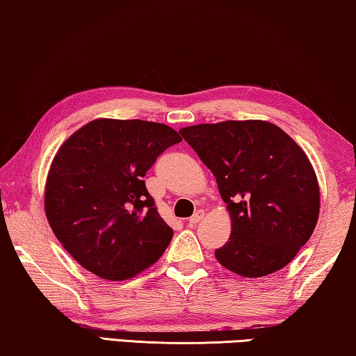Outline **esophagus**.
I'll return each mask as SVG.
<instances>
[{
  "instance_id": "34e87169",
  "label": "esophagus",
  "mask_w": 356,
  "mask_h": 356,
  "mask_svg": "<svg viewBox=\"0 0 356 356\" xmlns=\"http://www.w3.org/2000/svg\"><path fill=\"white\" fill-rule=\"evenodd\" d=\"M203 216H204V211H203V209H198V211L195 213L193 216L188 219V224H190V226H193V224H198V222L202 221V219H203Z\"/></svg>"
}]
</instances>
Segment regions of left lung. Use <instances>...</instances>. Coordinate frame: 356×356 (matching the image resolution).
Wrapping results in <instances>:
<instances>
[{"mask_svg":"<svg viewBox=\"0 0 356 356\" xmlns=\"http://www.w3.org/2000/svg\"><path fill=\"white\" fill-rule=\"evenodd\" d=\"M180 135L216 177L232 219L218 261L243 277L287 266L319 216L318 179L303 149L266 121L198 124Z\"/></svg>","mask_w":356,"mask_h":356,"instance_id":"1","label":"left lung"}]
</instances>
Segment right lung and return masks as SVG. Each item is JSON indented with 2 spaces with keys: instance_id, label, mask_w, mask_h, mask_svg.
Returning a JSON list of instances; mask_svg holds the SVG:
<instances>
[{
  "instance_id": "add662e5",
  "label": "right lung",
  "mask_w": 356,
  "mask_h": 356,
  "mask_svg": "<svg viewBox=\"0 0 356 356\" xmlns=\"http://www.w3.org/2000/svg\"><path fill=\"white\" fill-rule=\"evenodd\" d=\"M182 142L169 126L95 119L58 149L44 188L54 235L87 271L124 280L156 263L172 229L159 216L145 174Z\"/></svg>"
}]
</instances>
